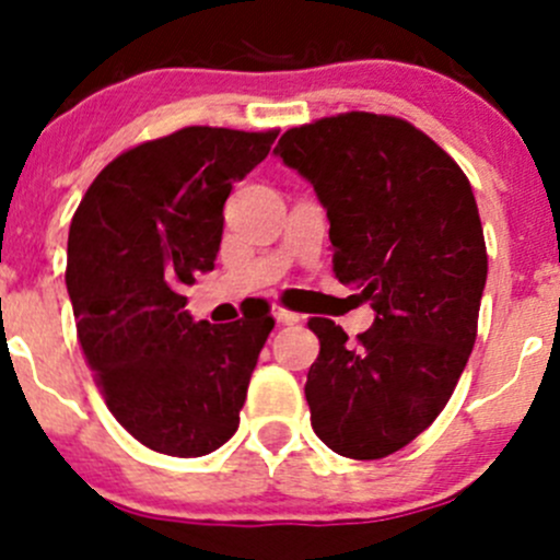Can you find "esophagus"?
<instances>
[{
    "label": "esophagus",
    "mask_w": 560,
    "mask_h": 560,
    "mask_svg": "<svg viewBox=\"0 0 560 560\" xmlns=\"http://www.w3.org/2000/svg\"><path fill=\"white\" fill-rule=\"evenodd\" d=\"M273 316H276V322H279V325H298V322H301V314H295V312H287V308H273Z\"/></svg>",
    "instance_id": "1"
}]
</instances>
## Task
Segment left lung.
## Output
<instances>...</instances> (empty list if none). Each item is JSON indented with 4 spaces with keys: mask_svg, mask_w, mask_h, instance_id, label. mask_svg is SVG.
<instances>
[{
    "mask_svg": "<svg viewBox=\"0 0 560 560\" xmlns=\"http://www.w3.org/2000/svg\"><path fill=\"white\" fill-rule=\"evenodd\" d=\"M273 154L314 186L332 273L376 312L358 343L308 319L312 428L343 457H387L442 415L477 341L488 252L471 184L425 132L363 110L287 129Z\"/></svg>",
    "mask_w": 560,
    "mask_h": 560,
    "instance_id": "1",
    "label": "left lung"
}]
</instances>
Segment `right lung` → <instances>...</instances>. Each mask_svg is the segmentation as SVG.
Returning <instances> with one entry per match:
<instances>
[{"instance_id": "1", "label": "right lung", "mask_w": 560, "mask_h": 560, "mask_svg": "<svg viewBox=\"0 0 560 560\" xmlns=\"http://www.w3.org/2000/svg\"><path fill=\"white\" fill-rule=\"evenodd\" d=\"M268 132L184 127L118 154L67 238V292L107 409L149 450L200 457L238 431L273 330L268 303L230 325L195 322L180 287L213 270L224 200L268 156Z\"/></svg>"}]
</instances>
